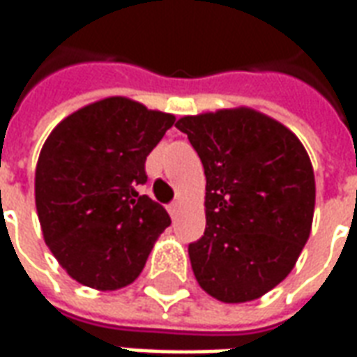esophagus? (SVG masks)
<instances>
[{"mask_svg":"<svg viewBox=\"0 0 357 357\" xmlns=\"http://www.w3.org/2000/svg\"><path fill=\"white\" fill-rule=\"evenodd\" d=\"M168 212H170L172 218L176 216V214H178V212H179V202L178 201L170 202V204H168Z\"/></svg>","mask_w":357,"mask_h":357,"instance_id":"34e87169","label":"esophagus"}]
</instances>
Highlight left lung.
I'll use <instances>...</instances> for the list:
<instances>
[{"instance_id": "left-lung-1", "label": "left lung", "mask_w": 357, "mask_h": 357, "mask_svg": "<svg viewBox=\"0 0 357 357\" xmlns=\"http://www.w3.org/2000/svg\"><path fill=\"white\" fill-rule=\"evenodd\" d=\"M206 176V229L189 245L197 281L237 304L260 298L291 273L315 206L314 168L294 133L252 109L183 116Z\"/></svg>"}]
</instances>
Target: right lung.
<instances>
[{
  "instance_id": "obj_1",
  "label": "right lung",
  "mask_w": 357,
  "mask_h": 357,
  "mask_svg": "<svg viewBox=\"0 0 357 357\" xmlns=\"http://www.w3.org/2000/svg\"><path fill=\"white\" fill-rule=\"evenodd\" d=\"M176 122L126 97L91 102L45 139L36 166L43 239L66 273L97 291L133 283L168 212L137 193L145 160Z\"/></svg>"
}]
</instances>
